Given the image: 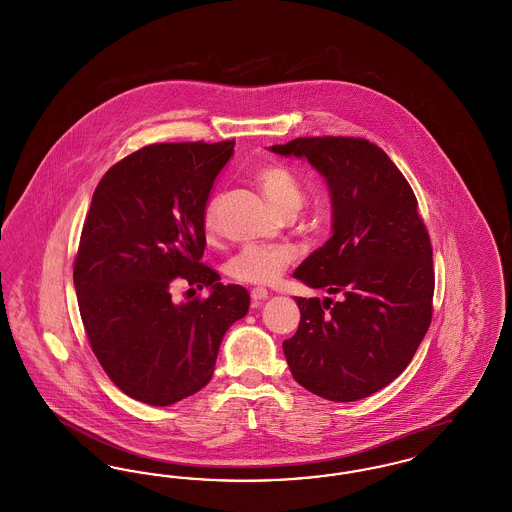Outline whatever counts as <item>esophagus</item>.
<instances>
[{"instance_id": "esophagus-1", "label": "esophagus", "mask_w": 512, "mask_h": 512, "mask_svg": "<svg viewBox=\"0 0 512 512\" xmlns=\"http://www.w3.org/2000/svg\"><path fill=\"white\" fill-rule=\"evenodd\" d=\"M268 297V292L265 288H253L251 290V299L255 301V303H261V301H265Z\"/></svg>"}]
</instances>
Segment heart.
I'll return each mask as SVG.
<instances>
[{"mask_svg":"<svg viewBox=\"0 0 512 512\" xmlns=\"http://www.w3.org/2000/svg\"><path fill=\"white\" fill-rule=\"evenodd\" d=\"M259 186L278 211L299 209L303 188L297 176L284 165H267L257 174ZM203 226L211 234L217 226V197L209 199L203 211ZM293 249L288 245L247 244L228 261V274L244 284H274L292 265Z\"/></svg>","mask_w":512,"mask_h":512,"instance_id":"1","label":"heart"}]
</instances>
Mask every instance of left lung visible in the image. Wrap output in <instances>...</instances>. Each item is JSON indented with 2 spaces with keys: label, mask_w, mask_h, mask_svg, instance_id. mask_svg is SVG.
<instances>
[{
  "label": "left lung",
  "mask_w": 512,
  "mask_h": 512,
  "mask_svg": "<svg viewBox=\"0 0 512 512\" xmlns=\"http://www.w3.org/2000/svg\"><path fill=\"white\" fill-rule=\"evenodd\" d=\"M305 157L328 184L332 238L293 276L340 295L295 297L301 320L284 355L293 378L328 401H359L393 382L432 322V244L409 182L363 138H297L272 146Z\"/></svg>",
  "instance_id": "8db88e82"
}]
</instances>
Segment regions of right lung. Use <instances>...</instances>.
I'll return each instance as SVG.
<instances>
[{"label":"right lung","instance_id":"obj_1","mask_svg":"<svg viewBox=\"0 0 512 512\" xmlns=\"http://www.w3.org/2000/svg\"><path fill=\"white\" fill-rule=\"evenodd\" d=\"M232 153L234 140L142 147L105 172L84 220L73 278L86 336L113 384L153 407L209 384L249 309L245 288L201 263L203 211ZM178 283L212 295L176 304Z\"/></svg>","mask_w":512,"mask_h":512}]
</instances>
